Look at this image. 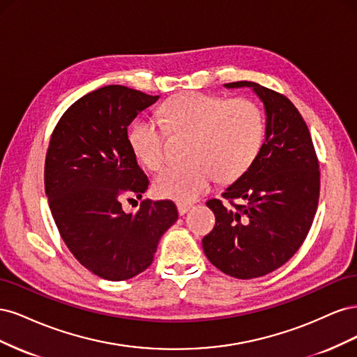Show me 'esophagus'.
<instances>
[{"label":"esophagus","instance_id":"1","mask_svg":"<svg viewBox=\"0 0 357 357\" xmlns=\"http://www.w3.org/2000/svg\"><path fill=\"white\" fill-rule=\"evenodd\" d=\"M190 208H192V204H185V202H178L177 204V210H178L180 215H185Z\"/></svg>","mask_w":357,"mask_h":357}]
</instances>
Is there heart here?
<instances>
[{"instance_id": "b5f03b06", "label": "heart", "mask_w": 357, "mask_h": 357, "mask_svg": "<svg viewBox=\"0 0 357 357\" xmlns=\"http://www.w3.org/2000/svg\"><path fill=\"white\" fill-rule=\"evenodd\" d=\"M159 117L162 125L150 117L138 119L128 139L135 158L155 171L165 160V131L189 137L188 164L167 167L155 178L153 189L160 198L195 201L218 177L223 181L241 177L264 147L265 116L253 100L188 92L162 105Z\"/></svg>"}]
</instances>
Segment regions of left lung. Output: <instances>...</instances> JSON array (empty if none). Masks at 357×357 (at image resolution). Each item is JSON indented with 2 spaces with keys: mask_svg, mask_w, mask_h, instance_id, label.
I'll return each instance as SVG.
<instances>
[{
  "mask_svg": "<svg viewBox=\"0 0 357 357\" xmlns=\"http://www.w3.org/2000/svg\"><path fill=\"white\" fill-rule=\"evenodd\" d=\"M225 88H250L257 95L266 134L255 164L223 192L225 199L243 204L226 208L219 199L207 202L215 225L202 248L220 271L248 280L284 265L304 243L317 210L320 171L307 123L284 95L253 82Z\"/></svg>",
  "mask_w": 357,
  "mask_h": 357,
  "instance_id": "left-lung-1",
  "label": "left lung"
}]
</instances>
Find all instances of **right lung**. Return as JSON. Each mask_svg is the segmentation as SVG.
I'll return each instance as SVG.
<instances>
[{"label": "right lung", "mask_w": 357, "mask_h": 357, "mask_svg": "<svg viewBox=\"0 0 357 357\" xmlns=\"http://www.w3.org/2000/svg\"><path fill=\"white\" fill-rule=\"evenodd\" d=\"M158 100L126 86H104L62 114L49 143L45 188L58 231L84 268L110 282L149 268L160 236L178 218L169 199H146L137 213L122 208L123 197L138 198L149 188L128 126Z\"/></svg>", "instance_id": "1"}]
</instances>
